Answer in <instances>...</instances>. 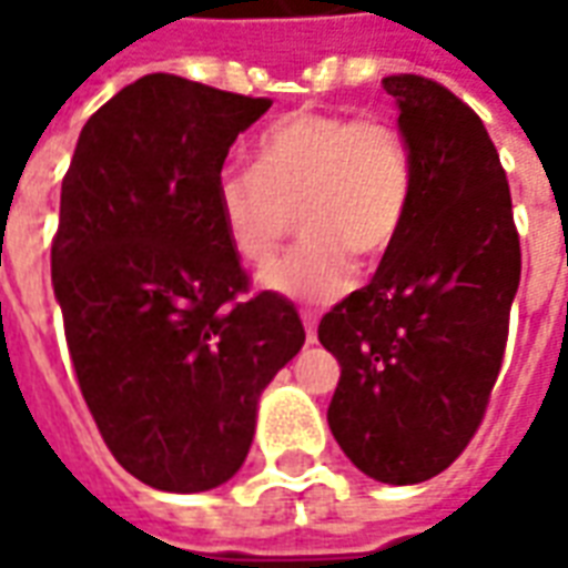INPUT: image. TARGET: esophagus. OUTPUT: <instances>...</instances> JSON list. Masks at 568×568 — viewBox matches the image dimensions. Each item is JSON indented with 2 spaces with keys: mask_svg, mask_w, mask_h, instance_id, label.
<instances>
[{
  "mask_svg": "<svg viewBox=\"0 0 568 568\" xmlns=\"http://www.w3.org/2000/svg\"><path fill=\"white\" fill-rule=\"evenodd\" d=\"M304 328H307V344H316V316L313 313H304Z\"/></svg>",
  "mask_w": 568,
  "mask_h": 568,
  "instance_id": "34e87169",
  "label": "esophagus"
}]
</instances>
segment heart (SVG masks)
Here are the masks:
<instances>
[{"label":"heart","mask_w":568,"mask_h":568,"mask_svg":"<svg viewBox=\"0 0 568 568\" xmlns=\"http://www.w3.org/2000/svg\"><path fill=\"white\" fill-rule=\"evenodd\" d=\"M252 170H224L215 212L227 246L248 267H267L292 234L304 243L261 276L273 295L328 304L353 285L356 261L389 255L414 197V161L386 118L292 112L252 149Z\"/></svg>","instance_id":"b5f03b06"}]
</instances>
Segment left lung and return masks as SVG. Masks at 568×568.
<instances>
[{
  "label": "left lung",
  "mask_w": 568,
  "mask_h": 568,
  "mask_svg": "<svg viewBox=\"0 0 568 568\" xmlns=\"http://www.w3.org/2000/svg\"><path fill=\"white\" fill-rule=\"evenodd\" d=\"M414 161L405 227L365 288L320 322L341 381L328 426L381 484L440 475L480 426L520 285L511 191L484 121L447 88L389 75Z\"/></svg>",
  "instance_id": "8db88e82"
}]
</instances>
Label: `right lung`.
Here are the masks:
<instances>
[{
    "label": "right lung",
    "mask_w": 568,
    "mask_h": 568,
    "mask_svg": "<svg viewBox=\"0 0 568 568\" xmlns=\"http://www.w3.org/2000/svg\"><path fill=\"white\" fill-rule=\"evenodd\" d=\"M271 100L166 72L84 124L60 191L51 283L84 402L130 475L163 493L231 480L261 393L304 346L292 301H243L215 182Z\"/></svg>",
    "instance_id": "1"
}]
</instances>
